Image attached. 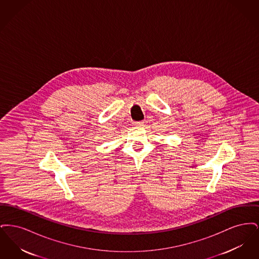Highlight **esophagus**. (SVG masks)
Masks as SVG:
<instances>
[{
    "mask_svg": "<svg viewBox=\"0 0 259 259\" xmlns=\"http://www.w3.org/2000/svg\"><path fill=\"white\" fill-rule=\"evenodd\" d=\"M144 121H136V122H134V125L135 126H139V127H142V126H144Z\"/></svg>",
    "mask_w": 259,
    "mask_h": 259,
    "instance_id": "obj_1",
    "label": "esophagus"
}]
</instances>
